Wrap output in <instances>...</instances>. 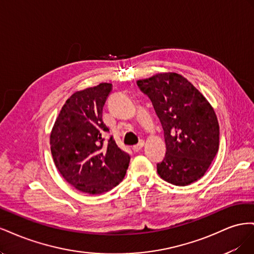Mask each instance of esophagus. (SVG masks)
<instances>
[{"label": "esophagus", "mask_w": 254, "mask_h": 254, "mask_svg": "<svg viewBox=\"0 0 254 254\" xmlns=\"http://www.w3.org/2000/svg\"><path fill=\"white\" fill-rule=\"evenodd\" d=\"M143 146H144V141H143V140H141L139 143H137L136 145H134V146H133L132 149H133V151L137 152V151H140V150L143 148Z\"/></svg>", "instance_id": "obj_1"}]
</instances>
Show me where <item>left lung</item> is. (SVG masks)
<instances>
[{"instance_id":"obj_1","label":"left lung","mask_w":254,"mask_h":254,"mask_svg":"<svg viewBox=\"0 0 254 254\" xmlns=\"http://www.w3.org/2000/svg\"><path fill=\"white\" fill-rule=\"evenodd\" d=\"M164 130L166 153L157 164L163 180L184 187L200 179L219 147V125L206 98L182 75L160 73L136 81Z\"/></svg>"}]
</instances>
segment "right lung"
Wrapping results in <instances>:
<instances>
[{
	"instance_id": "1",
	"label": "right lung",
	"mask_w": 254,
	"mask_h": 254,
	"mask_svg": "<svg viewBox=\"0 0 254 254\" xmlns=\"http://www.w3.org/2000/svg\"><path fill=\"white\" fill-rule=\"evenodd\" d=\"M112 84L77 91L67 99L52 129L50 143L54 163L64 180L92 195L108 191L124 179L130 156L110 136L104 146L103 108Z\"/></svg>"
}]
</instances>
